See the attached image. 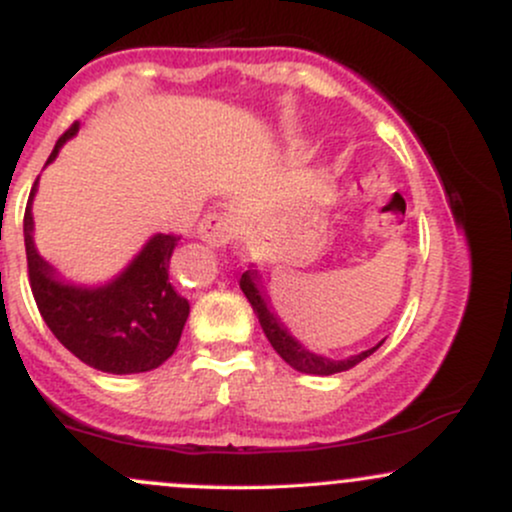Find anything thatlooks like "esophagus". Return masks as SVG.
<instances>
[{"mask_svg": "<svg viewBox=\"0 0 512 512\" xmlns=\"http://www.w3.org/2000/svg\"><path fill=\"white\" fill-rule=\"evenodd\" d=\"M197 233L204 243L221 248V245H226L228 240L233 238V233H236V221H233V216L223 214V211H211V214H207L199 221Z\"/></svg>", "mask_w": 512, "mask_h": 512, "instance_id": "34e87169", "label": "esophagus"}]
</instances>
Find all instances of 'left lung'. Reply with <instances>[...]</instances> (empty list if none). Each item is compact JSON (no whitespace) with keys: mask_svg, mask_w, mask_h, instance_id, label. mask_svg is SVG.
Wrapping results in <instances>:
<instances>
[{"mask_svg":"<svg viewBox=\"0 0 512 512\" xmlns=\"http://www.w3.org/2000/svg\"><path fill=\"white\" fill-rule=\"evenodd\" d=\"M240 289H243L245 298H248L252 310H255L257 320H260L262 330H264V334H267L269 344L274 346L276 354L284 358V361L289 363L291 368L301 370V373H313V375L342 373V370L354 368L356 363H361L363 358H368L375 349H378L380 344H383V342H380L378 346H373V349L363 351V354H356L351 358H344V361H332V358H327V356L310 354L308 349H303V346L291 337L289 330H286V327L279 322V317H276L272 310H269L267 298H264V293L260 289V279H257V272L248 269V272L240 276Z\"/></svg>","mask_w":512,"mask_h":512,"instance_id":"obj_1","label":"left lung"}]
</instances>
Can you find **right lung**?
Returning <instances> with one entry per match:
<instances>
[{
	"label": "right lung",
	"mask_w": 512,
	"mask_h": 512,
	"mask_svg": "<svg viewBox=\"0 0 512 512\" xmlns=\"http://www.w3.org/2000/svg\"><path fill=\"white\" fill-rule=\"evenodd\" d=\"M76 129L79 122L57 139L48 163L60 146L74 137ZM33 195L35 185L23 214L28 281L50 332L79 361L103 373L129 375L161 366L178 349L182 327L190 315V303L175 291L168 276L170 255L180 236L158 233L127 272L103 289L64 286L52 276L50 264L33 245Z\"/></svg>",
	"instance_id": "right-lung-1"
}]
</instances>
